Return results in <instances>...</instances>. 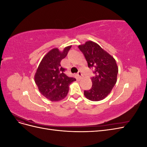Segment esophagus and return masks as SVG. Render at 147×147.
Returning <instances> with one entry per match:
<instances>
[{"mask_svg":"<svg viewBox=\"0 0 147 147\" xmlns=\"http://www.w3.org/2000/svg\"><path fill=\"white\" fill-rule=\"evenodd\" d=\"M78 76L80 78H82L83 77V74H82V72H78Z\"/></svg>","mask_w":147,"mask_h":147,"instance_id":"esophagus-1","label":"esophagus"}]
</instances>
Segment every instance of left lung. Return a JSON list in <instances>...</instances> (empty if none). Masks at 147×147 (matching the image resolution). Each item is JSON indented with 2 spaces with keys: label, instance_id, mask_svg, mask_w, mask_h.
<instances>
[{
  "label": "left lung",
  "instance_id": "obj_1",
  "mask_svg": "<svg viewBox=\"0 0 147 147\" xmlns=\"http://www.w3.org/2000/svg\"><path fill=\"white\" fill-rule=\"evenodd\" d=\"M88 63V67L94 69L91 78L92 85L84 95L92 101L103 100L112 90L117 81L118 68L113 57L97 43L88 41L78 46Z\"/></svg>",
  "mask_w": 147,
  "mask_h": 147
}]
</instances>
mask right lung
Returning a JSON list of instances; mask_svg holds the SVG:
<instances>
[{
  "mask_svg": "<svg viewBox=\"0 0 147 147\" xmlns=\"http://www.w3.org/2000/svg\"><path fill=\"white\" fill-rule=\"evenodd\" d=\"M72 46L65 47L63 51L53 48L43 57L35 72V82L41 94L51 101H59L67 95L69 84L76 80L67 76L65 69L61 61L67 55Z\"/></svg>",
  "mask_w": 147,
  "mask_h": 147,
  "instance_id": "add662e5",
  "label": "right lung"
}]
</instances>
